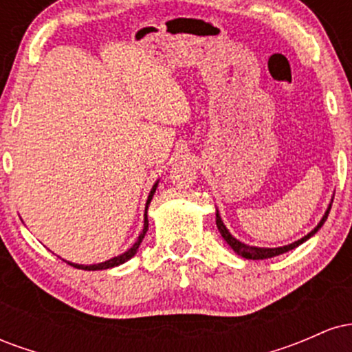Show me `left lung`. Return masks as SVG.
Returning <instances> with one entry per match:
<instances>
[{
  "instance_id": "left-lung-1",
  "label": "left lung",
  "mask_w": 352,
  "mask_h": 352,
  "mask_svg": "<svg viewBox=\"0 0 352 352\" xmlns=\"http://www.w3.org/2000/svg\"><path fill=\"white\" fill-rule=\"evenodd\" d=\"M329 210H331V205L328 207V210H326L324 217L321 218V221H319L318 227L314 228L313 232H309L308 235H306L305 238H301V240L294 241V243H292V245L280 246V248H256V246H248V245L241 243V241H238L236 238H233L232 235H230V232L227 230V227H225V225H223V221H221V218H220V215H218V212H217V227H218V232H220V233H221V236H223V240L227 241V243L233 248V252L240 254V256L246 258V260H266V258L278 256V254L289 252V250L296 248L298 245L305 243V241L308 240V238L313 236L314 233H316L318 230L322 227V223H324L326 218H328V215H329Z\"/></svg>"
}]
</instances>
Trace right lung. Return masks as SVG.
I'll use <instances>...</instances> for the list:
<instances>
[{"label": "right lung", "mask_w": 352, "mask_h": 352, "mask_svg": "<svg viewBox=\"0 0 352 352\" xmlns=\"http://www.w3.org/2000/svg\"><path fill=\"white\" fill-rule=\"evenodd\" d=\"M155 188H157V184L153 185L152 190H151V193H148L147 205H145V215H144V230H142V233H140V235H139V240H137L135 243L132 245L131 248L127 250V252L122 253V254H119V256H116V258H111V260L104 261V263H98V265H89V266H84V265H74V263H69V261H67V263H69L71 266H74V268H80V270H89V272H94V270H107V268H114V266H119V265L125 263V261H127V260H131V258L134 256V254L137 253V250H139L140 243H142V240H144L145 233H147V228H148V220H147V208H148V204H151V200H152L153 193H155Z\"/></svg>", "instance_id": "add662e5"}]
</instances>
